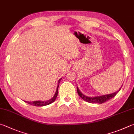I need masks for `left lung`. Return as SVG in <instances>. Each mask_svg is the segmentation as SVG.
Segmentation results:
<instances>
[{
	"label": "left lung",
	"mask_w": 134,
	"mask_h": 134,
	"mask_svg": "<svg viewBox=\"0 0 134 134\" xmlns=\"http://www.w3.org/2000/svg\"><path fill=\"white\" fill-rule=\"evenodd\" d=\"M121 88L119 89V90L116 91L115 92H114V93L109 94H107V95H103V96H97V97H88L86 96V95H84L82 93V92L80 91L79 88H78L77 85V92L79 94V96L81 97V98L84 100L85 101L88 102L90 103H98V104H102L105 103V102L108 101L109 99H111L113 98L114 97H115L116 94L120 91Z\"/></svg>",
	"instance_id": "left-lung-1"
}]
</instances>
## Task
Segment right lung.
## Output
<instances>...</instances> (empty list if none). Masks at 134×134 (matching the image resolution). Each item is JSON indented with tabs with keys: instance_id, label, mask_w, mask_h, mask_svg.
<instances>
[{
	"instance_id": "add662e5",
	"label": "right lung",
	"mask_w": 134,
	"mask_h": 134,
	"mask_svg": "<svg viewBox=\"0 0 134 134\" xmlns=\"http://www.w3.org/2000/svg\"><path fill=\"white\" fill-rule=\"evenodd\" d=\"M62 79H60L58 81V84H57V89H56V91H55V94L54 95V96L52 98H51L49 100H47V101H24L25 103H28L29 104H30L31 105H34V106H36V107H43V106H45V105H49V104H52L53 103L56 99L57 97V94H58V88H59V83L61 81Z\"/></svg>"
}]
</instances>
